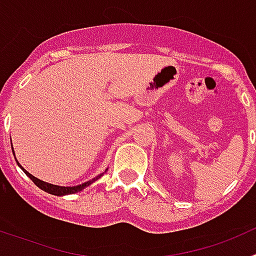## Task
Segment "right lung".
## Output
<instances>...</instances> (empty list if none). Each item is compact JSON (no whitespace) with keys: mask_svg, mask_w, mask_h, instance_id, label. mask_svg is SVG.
I'll return each mask as SVG.
<instances>
[{"mask_svg":"<svg viewBox=\"0 0 256 256\" xmlns=\"http://www.w3.org/2000/svg\"><path fill=\"white\" fill-rule=\"evenodd\" d=\"M12 152H14V150H12ZM18 164H19V162H18ZM19 166L22 168V165H19ZM22 169L24 170V173H26V176H28V177L30 178L33 182H34L36 186H38L40 190H44V191L48 192V194H51V195H56V196H64V195H70V194H76V192L82 191L83 188H86L87 186H90L91 183H94L97 178L101 177V176H98V177L94 178L92 180H88V182L83 183V184H79V186L61 187V186H56V184H51V183H47V182H44V180H38V178H36L34 176H32L30 173H28V172H26L24 168H22Z\"/></svg>","mask_w":256,"mask_h":256,"instance_id":"1","label":"right lung"}]
</instances>
